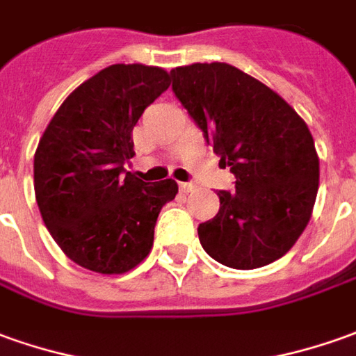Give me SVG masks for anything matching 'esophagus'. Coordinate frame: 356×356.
<instances>
[{
    "mask_svg": "<svg viewBox=\"0 0 356 356\" xmlns=\"http://www.w3.org/2000/svg\"><path fill=\"white\" fill-rule=\"evenodd\" d=\"M192 190H193V184H190V182H180V192L188 193V192H192Z\"/></svg>",
    "mask_w": 356,
    "mask_h": 356,
    "instance_id": "34e87169",
    "label": "esophagus"
}]
</instances>
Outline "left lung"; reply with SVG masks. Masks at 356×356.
Segmentation results:
<instances>
[{"label":"left lung","instance_id":"left-lung-1","mask_svg":"<svg viewBox=\"0 0 356 356\" xmlns=\"http://www.w3.org/2000/svg\"><path fill=\"white\" fill-rule=\"evenodd\" d=\"M176 99L230 166L236 190L200 225L203 250L219 264L256 269L283 257L312 217L320 159L306 122L275 90L229 63L170 71Z\"/></svg>","mask_w":356,"mask_h":356}]
</instances>
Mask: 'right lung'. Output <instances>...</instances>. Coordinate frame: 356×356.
<instances>
[{"mask_svg": "<svg viewBox=\"0 0 356 356\" xmlns=\"http://www.w3.org/2000/svg\"><path fill=\"white\" fill-rule=\"evenodd\" d=\"M170 87L156 65L114 63L81 83L54 114L34 153V195L61 252L102 275H122L153 248L154 222L178 193L172 178L126 172L131 131Z\"/></svg>", "mask_w": 356, "mask_h": 356, "instance_id": "add662e5", "label": "right lung"}]
</instances>
